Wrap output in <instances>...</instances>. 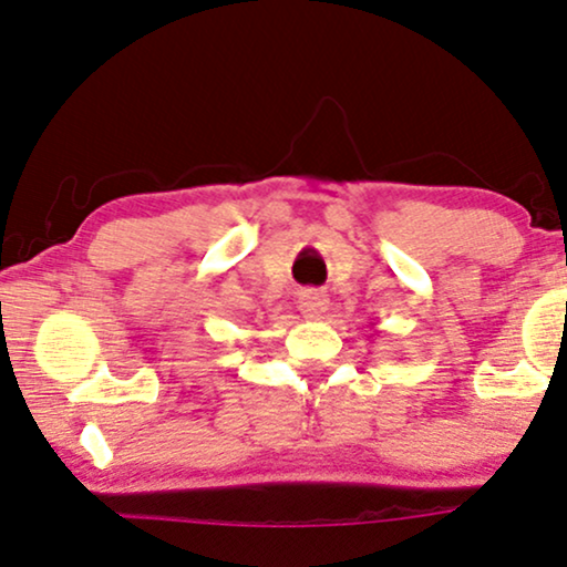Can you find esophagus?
Here are the masks:
<instances>
[{"instance_id": "34e87169", "label": "esophagus", "mask_w": 567, "mask_h": 567, "mask_svg": "<svg viewBox=\"0 0 567 567\" xmlns=\"http://www.w3.org/2000/svg\"><path fill=\"white\" fill-rule=\"evenodd\" d=\"M298 308H300V313H303L306 319H319L321 313L327 311V296H324V292H317V290L300 292Z\"/></svg>"}]
</instances>
